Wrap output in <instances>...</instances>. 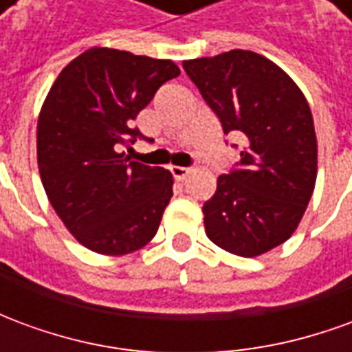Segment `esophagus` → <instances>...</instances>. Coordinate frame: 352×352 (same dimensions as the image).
<instances>
[{"label": "esophagus", "mask_w": 352, "mask_h": 352, "mask_svg": "<svg viewBox=\"0 0 352 352\" xmlns=\"http://www.w3.org/2000/svg\"><path fill=\"white\" fill-rule=\"evenodd\" d=\"M169 171H171V175L175 177L177 181H183V179H186V175L190 173V168H183V166H171V168H169Z\"/></svg>", "instance_id": "1"}]
</instances>
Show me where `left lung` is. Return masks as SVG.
Returning <instances> with one entry per match:
<instances>
[{
	"instance_id": "8db88e82",
	"label": "left lung",
	"mask_w": 352,
	"mask_h": 352,
	"mask_svg": "<svg viewBox=\"0 0 352 352\" xmlns=\"http://www.w3.org/2000/svg\"><path fill=\"white\" fill-rule=\"evenodd\" d=\"M183 67L222 131L243 141L241 160L204 204L207 237L245 258L272 251L298 228L317 181L309 103L279 65L251 50L186 60Z\"/></svg>"
}]
</instances>
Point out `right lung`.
Returning <instances> with one entry per match:
<instances>
[{
  "instance_id": "1",
  "label": "right lung",
  "mask_w": 352,
  "mask_h": 352,
  "mask_svg": "<svg viewBox=\"0 0 352 352\" xmlns=\"http://www.w3.org/2000/svg\"><path fill=\"white\" fill-rule=\"evenodd\" d=\"M179 73L171 60L96 47L65 65L43 103V186L65 228L90 251L128 254L158 232L173 177L120 151L143 138L135 116Z\"/></svg>"
}]
</instances>
